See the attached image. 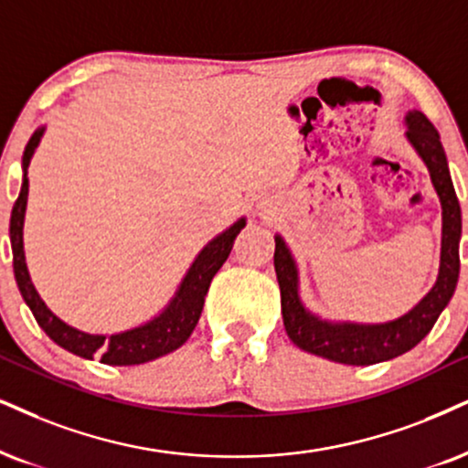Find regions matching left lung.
<instances>
[{"label": "left lung", "instance_id": "8db88e82", "mask_svg": "<svg viewBox=\"0 0 468 468\" xmlns=\"http://www.w3.org/2000/svg\"><path fill=\"white\" fill-rule=\"evenodd\" d=\"M408 138L428 165L431 182H434L442 204V253L438 282L428 292V297L401 319L382 323V325H354V323L332 325V323L319 321L303 310L297 297L295 262L278 236L273 264L280 282L284 327L288 338L308 354L354 367L393 360V357L417 347L420 340L428 336L453 295L460 273L458 245L460 232H463V217H460V204L455 197L452 177H449L445 149L441 145V136L431 121L419 111L408 114Z\"/></svg>", "mask_w": 468, "mask_h": 468}]
</instances>
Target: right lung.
<instances>
[{"label": "right lung", "mask_w": 468, "mask_h": 468, "mask_svg": "<svg viewBox=\"0 0 468 468\" xmlns=\"http://www.w3.org/2000/svg\"><path fill=\"white\" fill-rule=\"evenodd\" d=\"M40 134L43 130L34 132L30 141H27L26 152H23V184L21 193L13 206V215H10V245H13V267L16 286H19L23 299L30 305L34 319L43 332L60 345L62 349L71 351V354L80 357H100L103 365L112 367H130V365H143V362L155 360V357L171 354L177 347L186 343L190 334H193L195 325H197L201 308H204V299L207 288H210L212 278L217 271L223 267L228 261L232 245L239 236L240 229L245 228V221H236L232 228L225 229L221 236H217L212 243L204 247L199 253L197 261L193 262L188 275L184 278L180 291L169 308L165 310L158 319L145 323V325L134 327V330L114 334V336H93V334H84L69 327L67 323L56 319L49 313L48 305L38 297L37 288L32 286L30 273L26 267V256H23V217H26V204H27V166H30V158L37 149Z\"/></svg>", "instance_id": "obj_1"}]
</instances>
